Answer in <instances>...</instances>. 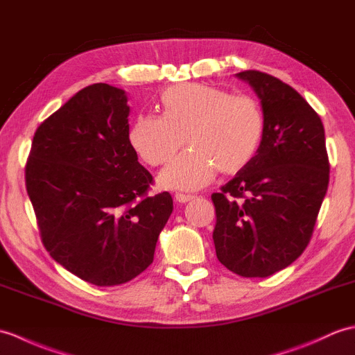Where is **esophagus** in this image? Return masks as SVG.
Returning a JSON list of instances; mask_svg holds the SVG:
<instances>
[{
  "instance_id": "1",
  "label": "esophagus",
  "mask_w": 355,
  "mask_h": 355,
  "mask_svg": "<svg viewBox=\"0 0 355 355\" xmlns=\"http://www.w3.org/2000/svg\"><path fill=\"white\" fill-rule=\"evenodd\" d=\"M195 200V195H186V193H177L175 195V201L180 204H186L189 201Z\"/></svg>"
}]
</instances>
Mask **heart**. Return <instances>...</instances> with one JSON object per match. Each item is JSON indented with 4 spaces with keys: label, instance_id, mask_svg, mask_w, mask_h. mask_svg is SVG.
Instances as JSON below:
<instances>
[{
    "label": "heart",
    "instance_id": "b5f03b06",
    "mask_svg": "<svg viewBox=\"0 0 355 355\" xmlns=\"http://www.w3.org/2000/svg\"><path fill=\"white\" fill-rule=\"evenodd\" d=\"M163 114H139L130 130V144L150 166L171 160L162 172L168 187L193 191L222 174L243 169L257 153L265 131L261 107L251 96L201 83H181L162 94Z\"/></svg>",
    "mask_w": 355,
    "mask_h": 355
}]
</instances>
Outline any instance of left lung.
I'll return each instance as SVG.
<instances>
[{
    "instance_id": "left-lung-1",
    "label": "left lung",
    "mask_w": 355,
    "mask_h": 355,
    "mask_svg": "<svg viewBox=\"0 0 355 355\" xmlns=\"http://www.w3.org/2000/svg\"><path fill=\"white\" fill-rule=\"evenodd\" d=\"M236 77L259 96L265 131L252 160L211 195L213 242L227 269L265 278L292 265L310 242L329 180L325 131L319 114L282 80L260 71Z\"/></svg>"
}]
</instances>
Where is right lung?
Wrapping results in <instances>:
<instances>
[{
    "label": "right lung",
    "mask_w": 355,
    "mask_h": 355,
    "mask_svg": "<svg viewBox=\"0 0 355 355\" xmlns=\"http://www.w3.org/2000/svg\"><path fill=\"white\" fill-rule=\"evenodd\" d=\"M125 90L90 85L40 123L26 184L49 255L95 286H118L154 260L174 204L130 144Z\"/></svg>",
    "instance_id": "obj_1"
}]
</instances>
